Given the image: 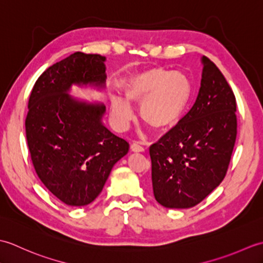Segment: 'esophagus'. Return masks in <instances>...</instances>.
<instances>
[{"instance_id":"obj_1","label":"esophagus","mask_w":263,"mask_h":263,"mask_svg":"<svg viewBox=\"0 0 263 263\" xmlns=\"http://www.w3.org/2000/svg\"><path fill=\"white\" fill-rule=\"evenodd\" d=\"M131 150L133 153H143L144 152V148L142 146H140L138 142H135L131 144Z\"/></svg>"}]
</instances>
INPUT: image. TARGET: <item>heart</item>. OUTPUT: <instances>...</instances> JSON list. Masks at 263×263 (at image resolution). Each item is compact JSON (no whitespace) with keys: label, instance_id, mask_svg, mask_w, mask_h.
<instances>
[{"label":"heart","instance_id":"1","mask_svg":"<svg viewBox=\"0 0 263 263\" xmlns=\"http://www.w3.org/2000/svg\"><path fill=\"white\" fill-rule=\"evenodd\" d=\"M124 98L111 96L110 116L114 126L124 131L135 117L131 104L140 105V117L155 130L177 124L192 95V83L181 71L148 69L132 74L123 85Z\"/></svg>","mask_w":263,"mask_h":263}]
</instances>
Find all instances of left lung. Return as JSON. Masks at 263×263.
<instances>
[{
  "label": "left lung",
  "mask_w": 263,
  "mask_h": 263,
  "mask_svg": "<svg viewBox=\"0 0 263 263\" xmlns=\"http://www.w3.org/2000/svg\"><path fill=\"white\" fill-rule=\"evenodd\" d=\"M197 100L149 149L155 199L165 208L197 205L224 180L236 141V99L214 62L202 57Z\"/></svg>",
  "instance_id": "obj_1"
}]
</instances>
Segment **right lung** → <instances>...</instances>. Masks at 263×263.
I'll return each instance as SVG.
<instances>
[{
    "mask_svg": "<svg viewBox=\"0 0 263 263\" xmlns=\"http://www.w3.org/2000/svg\"><path fill=\"white\" fill-rule=\"evenodd\" d=\"M106 58L76 52L53 64L33 86L26 137L44 185L68 205L91 203L128 143L104 125L103 103L70 95L71 87H106Z\"/></svg>",
    "mask_w": 263,
    "mask_h": 263,
    "instance_id": "right-lung-1",
    "label": "right lung"
}]
</instances>
